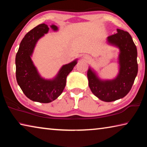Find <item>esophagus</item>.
Wrapping results in <instances>:
<instances>
[{"instance_id":"obj_1","label":"esophagus","mask_w":147,"mask_h":147,"mask_svg":"<svg viewBox=\"0 0 147 147\" xmlns=\"http://www.w3.org/2000/svg\"><path fill=\"white\" fill-rule=\"evenodd\" d=\"M89 59V58H88V59Z\"/></svg>"}]
</instances>
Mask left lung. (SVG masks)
I'll return each mask as SVG.
<instances>
[{
  "mask_svg": "<svg viewBox=\"0 0 147 147\" xmlns=\"http://www.w3.org/2000/svg\"><path fill=\"white\" fill-rule=\"evenodd\" d=\"M117 31V33L108 37V42L120 50L118 75L113 80H102L91 68L88 71L91 92L105 102L115 101L125 96L130 91L138 72V52L130 34L123 30Z\"/></svg>",
  "mask_w": 147,
  "mask_h": 147,
  "instance_id": "left-lung-1",
  "label": "left lung"
}]
</instances>
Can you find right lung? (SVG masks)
<instances>
[{"mask_svg": "<svg viewBox=\"0 0 147 147\" xmlns=\"http://www.w3.org/2000/svg\"><path fill=\"white\" fill-rule=\"evenodd\" d=\"M51 27L54 31L58 30L56 25ZM49 30L48 26L43 23L28 32L20 43L16 57L17 84L29 99L41 103L51 102L60 95L65 87L67 76L77 63L74 60L64 65L53 80L44 79L39 75L31 56L37 41Z\"/></svg>", "mask_w": 147, "mask_h": 147, "instance_id": "obj_1", "label": "right lung"}]
</instances>
